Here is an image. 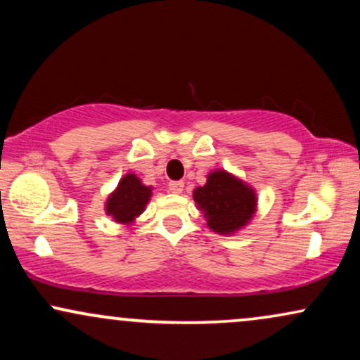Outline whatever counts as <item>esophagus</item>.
<instances>
[{"label":"esophagus","mask_w":360,"mask_h":360,"mask_svg":"<svg viewBox=\"0 0 360 360\" xmlns=\"http://www.w3.org/2000/svg\"><path fill=\"white\" fill-rule=\"evenodd\" d=\"M183 189H184L183 181H171V183H169V191L171 193L179 194V193H183Z\"/></svg>","instance_id":"1"}]
</instances>
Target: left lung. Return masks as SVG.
<instances>
[{"label": "left lung", "instance_id": "obj_1", "mask_svg": "<svg viewBox=\"0 0 360 360\" xmlns=\"http://www.w3.org/2000/svg\"><path fill=\"white\" fill-rule=\"evenodd\" d=\"M208 226L218 233H232L250 220L255 210V193L225 171H213L203 188L194 189Z\"/></svg>", "mask_w": 360, "mask_h": 360}]
</instances>
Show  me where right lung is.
I'll return each mask as SVG.
<instances>
[{
  "mask_svg": "<svg viewBox=\"0 0 360 360\" xmlns=\"http://www.w3.org/2000/svg\"><path fill=\"white\" fill-rule=\"evenodd\" d=\"M152 189L140 183L135 174H127L118 183L115 191L106 201V213L118 223H130L139 217L150 200Z\"/></svg>",
  "mask_w": 360,
  "mask_h": 360,
  "instance_id": "1",
  "label": "right lung"
}]
</instances>
